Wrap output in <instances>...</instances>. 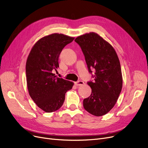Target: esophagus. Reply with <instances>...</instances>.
Here are the masks:
<instances>
[{
	"label": "esophagus",
	"mask_w": 148,
	"mask_h": 148,
	"mask_svg": "<svg viewBox=\"0 0 148 148\" xmlns=\"http://www.w3.org/2000/svg\"><path fill=\"white\" fill-rule=\"evenodd\" d=\"M74 84L75 86H82V85L84 84V82H83L82 80H79V81L75 82Z\"/></svg>",
	"instance_id": "1"
}]
</instances>
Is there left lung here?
Listing matches in <instances>:
<instances>
[{
	"instance_id": "1",
	"label": "left lung",
	"mask_w": 148,
	"mask_h": 148,
	"mask_svg": "<svg viewBox=\"0 0 148 148\" xmlns=\"http://www.w3.org/2000/svg\"><path fill=\"white\" fill-rule=\"evenodd\" d=\"M84 54L88 71L94 80L88 82L90 95L83 99L89 113L103 116L115 105L122 88L121 65L113 47L97 34L90 32L75 38ZM95 71L92 74L91 69Z\"/></svg>"
}]
</instances>
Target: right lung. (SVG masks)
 I'll use <instances>...</instances> for the list:
<instances>
[{"label": "right lung", "mask_w": 148, "mask_h": 148, "mask_svg": "<svg viewBox=\"0 0 148 148\" xmlns=\"http://www.w3.org/2000/svg\"><path fill=\"white\" fill-rule=\"evenodd\" d=\"M73 37L53 34L38 41L31 50L26 65L29 94L45 112H55L62 107L66 92L71 89L72 82L56 77L54 71L59 67V57Z\"/></svg>", "instance_id": "1"}]
</instances>
